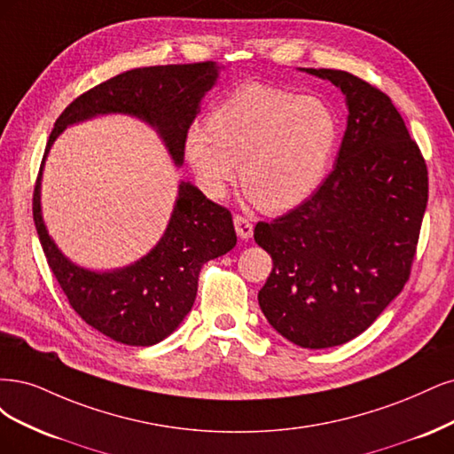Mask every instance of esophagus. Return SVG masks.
Instances as JSON below:
<instances>
[{"label":"esophagus","mask_w":454,"mask_h":454,"mask_svg":"<svg viewBox=\"0 0 454 454\" xmlns=\"http://www.w3.org/2000/svg\"><path fill=\"white\" fill-rule=\"evenodd\" d=\"M233 226H236V231H238V236H239L241 239L253 238V223L248 221L247 216H241V215L233 216Z\"/></svg>","instance_id":"34e87169"}]
</instances>
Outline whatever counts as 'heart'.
<instances>
[{
    "instance_id": "b5f03b06",
    "label": "heart",
    "mask_w": 454,
    "mask_h": 454,
    "mask_svg": "<svg viewBox=\"0 0 454 454\" xmlns=\"http://www.w3.org/2000/svg\"><path fill=\"white\" fill-rule=\"evenodd\" d=\"M338 141L323 99L247 82L190 126L184 154L209 198H223L239 164V183L262 209L279 213L313 194Z\"/></svg>"
}]
</instances>
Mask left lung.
Returning a JSON list of instances; mask_svg holds the SVG:
<instances>
[{"mask_svg":"<svg viewBox=\"0 0 454 454\" xmlns=\"http://www.w3.org/2000/svg\"><path fill=\"white\" fill-rule=\"evenodd\" d=\"M301 71L345 94L333 169L296 209L258 223L273 270L258 292L268 323L303 348L343 345L385 311L411 273L428 169L390 98L340 69Z\"/></svg>","mask_w":454,"mask_h":454,"instance_id":"8db88e82","label":"left lung"}]
</instances>
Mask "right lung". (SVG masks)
<instances>
[{
	"label": "right lung",
	"instance_id": "1",
	"mask_svg": "<svg viewBox=\"0 0 454 454\" xmlns=\"http://www.w3.org/2000/svg\"><path fill=\"white\" fill-rule=\"evenodd\" d=\"M216 77L215 62L124 71L81 94L64 109L54 122L43 164L51 145L67 126L98 114L122 113L151 124L166 143L173 162L183 166L186 131ZM43 164L34 188V223L49 268L69 305L86 325L116 343L149 347L168 338L192 309L201 266L236 247L231 213L183 181L164 236L147 256L122 270L90 271L62 254L43 223Z\"/></svg>",
	"mask_w": 454,
	"mask_h": 454
}]
</instances>
